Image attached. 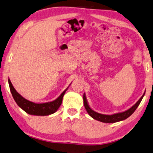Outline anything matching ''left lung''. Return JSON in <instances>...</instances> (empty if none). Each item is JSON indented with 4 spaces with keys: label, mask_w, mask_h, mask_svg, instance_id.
<instances>
[{
    "label": "left lung",
    "mask_w": 153,
    "mask_h": 153,
    "mask_svg": "<svg viewBox=\"0 0 153 153\" xmlns=\"http://www.w3.org/2000/svg\"><path fill=\"white\" fill-rule=\"evenodd\" d=\"M146 92V91H145ZM145 92L143 93V94L141 96L140 99H139L138 101L134 104V105H132L131 108H129V109L126 110L124 112H119V113L113 114H100L98 113V112H95L90 107L89 104L88 103L87 99H86L85 94L84 93L83 94V104L84 106H85V108L86 111L88 112V113L91 117H92L94 119H96L97 121H101V122L103 123H115L118 122V121H121L124 120V119H127L128 117H129L130 115H131L133 112L135 111L137 108L138 107L139 103H141V100H142L143 96H144Z\"/></svg>",
    "instance_id": "1"
}]
</instances>
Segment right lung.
I'll return each instance as SVG.
<instances>
[{
    "instance_id": "obj_1",
    "label": "right lung",
    "mask_w": 153,
    "mask_h": 153,
    "mask_svg": "<svg viewBox=\"0 0 153 153\" xmlns=\"http://www.w3.org/2000/svg\"><path fill=\"white\" fill-rule=\"evenodd\" d=\"M8 82L11 93H12L13 98L16 101L17 105L27 114L31 115H36V116H47V115L52 114L57 111V110L61 105L64 94L68 89V88H66L61 93L60 96L56 99H55L54 101L44 103H35L27 100L22 97L19 92H17L14 86L12 85V83H11L10 79H8Z\"/></svg>"
}]
</instances>
